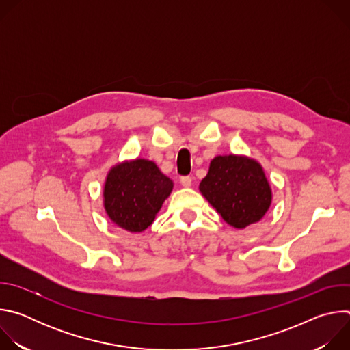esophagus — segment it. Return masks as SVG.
<instances>
[{
	"label": "esophagus",
	"mask_w": 350,
	"mask_h": 350,
	"mask_svg": "<svg viewBox=\"0 0 350 350\" xmlns=\"http://www.w3.org/2000/svg\"><path fill=\"white\" fill-rule=\"evenodd\" d=\"M180 183H181L183 187L188 188V187H191V184H192V178H191L189 176H185V177H181V178H180Z\"/></svg>",
	"instance_id": "1"
}]
</instances>
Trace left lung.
<instances>
[{"label": "left lung", "mask_w": 350, "mask_h": 350, "mask_svg": "<svg viewBox=\"0 0 350 350\" xmlns=\"http://www.w3.org/2000/svg\"><path fill=\"white\" fill-rule=\"evenodd\" d=\"M199 191L223 220L238 230L259 223L273 201L263 166L246 155L215 157Z\"/></svg>", "instance_id": "obj_1"}]
</instances>
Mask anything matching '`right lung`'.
<instances>
[{
  "mask_svg": "<svg viewBox=\"0 0 350 350\" xmlns=\"http://www.w3.org/2000/svg\"><path fill=\"white\" fill-rule=\"evenodd\" d=\"M173 191L155 162L137 158L112 166L104 183L105 213L118 227L141 232L151 226Z\"/></svg>",
  "mask_w": 350,
  "mask_h": 350,
  "instance_id": "1",
  "label": "right lung"
}]
</instances>
